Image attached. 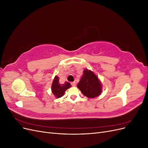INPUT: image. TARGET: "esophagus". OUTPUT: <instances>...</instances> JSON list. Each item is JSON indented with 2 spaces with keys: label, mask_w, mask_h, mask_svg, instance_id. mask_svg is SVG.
<instances>
[{
  "label": "esophagus",
  "mask_w": 148,
  "mask_h": 148,
  "mask_svg": "<svg viewBox=\"0 0 148 148\" xmlns=\"http://www.w3.org/2000/svg\"><path fill=\"white\" fill-rule=\"evenodd\" d=\"M71 86H73V87L76 86V83H75V82H71Z\"/></svg>",
  "instance_id": "esophagus-1"
}]
</instances>
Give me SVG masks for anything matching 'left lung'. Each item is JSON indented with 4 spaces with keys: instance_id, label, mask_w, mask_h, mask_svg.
Returning a JSON list of instances; mask_svg holds the SVG:
<instances>
[{
    "instance_id": "left-lung-1",
    "label": "left lung",
    "mask_w": 148,
    "mask_h": 148,
    "mask_svg": "<svg viewBox=\"0 0 148 148\" xmlns=\"http://www.w3.org/2000/svg\"><path fill=\"white\" fill-rule=\"evenodd\" d=\"M77 87L83 95L89 98L99 96L102 91V84L97 76L92 71L85 69Z\"/></svg>"
}]
</instances>
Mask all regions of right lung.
I'll list each match as a JSON object with an SVG mask.
<instances>
[{
  "label": "right lung",
  "mask_w": 148,
  "mask_h": 148,
  "mask_svg": "<svg viewBox=\"0 0 148 148\" xmlns=\"http://www.w3.org/2000/svg\"><path fill=\"white\" fill-rule=\"evenodd\" d=\"M70 83L67 82H66L64 84H60L59 83V77L57 76H56L52 84L51 90L53 95L57 98H59L64 96L65 91L67 89L70 88Z\"/></svg>",
  "instance_id": "1"
}]
</instances>
